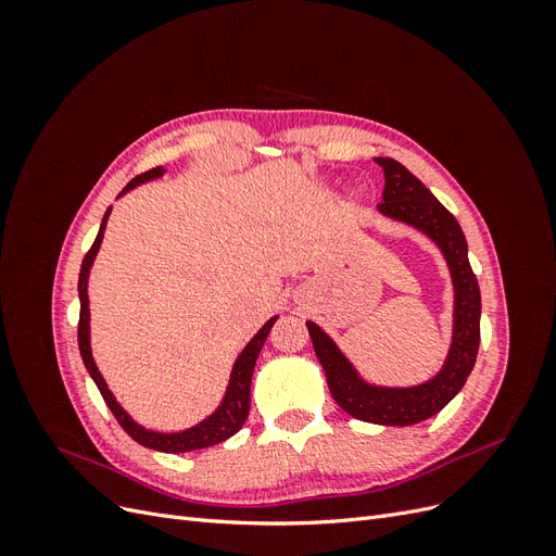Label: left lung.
I'll list each match as a JSON object with an SVG mask.
<instances>
[{
    "mask_svg": "<svg viewBox=\"0 0 556 556\" xmlns=\"http://www.w3.org/2000/svg\"><path fill=\"white\" fill-rule=\"evenodd\" d=\"M384 172V192L378 208L408 223L441 245L454 280V339L443 371L433 380L408 387V390H382L359 380L355 368L341 355L329 336L308 323L315 355L325 368L329 392L339 406L362 419L384 427H408L429 419L459 394L466 378L473 371L480 345V288L468 262L466 237L454 215L435 199L419 178L392 157H376Z\"/></svg>",
    "mask_w": 556,
    "mask_h": 556,
    "instance_id": "obj_1",
    "label": "left lung"
}]
</instances>
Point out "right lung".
<instances>
[{
  "instance_id": "1",
  "label": "right lung",
  "mask_w": 556,
  "mask_h": 556,
  "mask_svg": "<svg viewBox=\"0 0 556 556\" xmlns=\"http://www.w3.org/2000/svg\"><path fill=\"white\" fill-rule=\"evenodd\" d=\"M162 166H157V169H150L146 174H139L134 180L127 182V188L123 190V194L127 190H131L134 185L139 182H146L150 178H157L162 176ZM106 217H109V211L104 215V223L102 227H99V233L97 239L92 243V248L88 250V255L83 257V264H80V276H78V296H80V317H78V350H80V357H83V364H86L88 374L92 376L97 390L102 392L106 406L111 408L113 417L117 419V425H121L134 441H137L139 445L143 447H150V450H160V452H190V450H201V447H208V445H215V443H223L227 441L229 435L237 433L243 422L248 419V413H250V380H252V371H255V362L260 357V350L266 341L268 331H271L274 323L278 317H271L268 323L257 331L255 339H252L245 350L241 352V357L237 359V364H233V371H231V380H229V390L225 394V401L223 406L217 408L208 419H204V422L188 429V431H180V433H155V431H146L143 427H139L134 419L117 406V401L113 399V394L109 392V387L104 382V378L99 376L97 366L92 362V352H90V341H88V319H90V313H88V274H90V266H92V260L97 255L99 250V243H102L104 239V227H106Z\"/></svg>"
}]
</instances>
